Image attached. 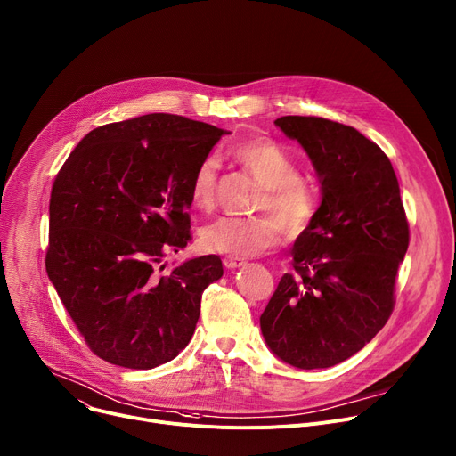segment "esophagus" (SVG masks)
I'll return each instance as SVG.
<instances>
[{"label":"esophagus","mask_w":456,"mask_h":456,"mask_svg":"<svg viewBox=\"0 0 456 456\" xmlns=\"http://www.w3.org/2000/svg\"><path fill=\"white\" fill-rule=\"evenodd\" d=\"M244 264H246V262L240 260V258H232V256L224 258V265H225L227 269H236V267H241Z\"/></svg>","instance_id":"obj_1"}]
</instances>
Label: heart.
Returning a JSON list of instances; mask_svg holds the SVG:
<instances>
[{"label":"heart","mask_w":456,"mask_h":456,"mask_svg":"<svg viewBox=\"0 0 456 456\" xmlns=\"http://www.w3.org/2000/svg\"><path fill=\"white\" fill-rule=\"evenodd\" d=\"M231 154L264 187L258 210L273 216L218 218L200 232V244L205 251L249 258L281 244L282 223L293 236L310 227L319 208V194L310 181L298 177V163L284 146L267 137H256L234 144ZM216 181L218 159L208 156L191 179V200L196 208L210 210L215 205Z\"/></svg>","instance_id":"obj_1"}]
</instances>
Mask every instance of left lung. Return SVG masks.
<instances>
[{"label":"left lung","mask_w":456,"mask_h":456,"mask_svg":"<svg viewBox=\"0 0 456 456\" xmlns=\"http://www.w3.org/2000/svg\"><path fill=\"white\" fill-rule=\"evenodd\" d=\"M308 154L321 183L310 227L260 315L265 345L291 367L328 369L352 357L385 326L409 248L398 177L383 150L321 117L275 120Z\"/></svg>","instance_id":"1"}]
</instances>
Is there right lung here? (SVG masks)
<instances>
[{"label": "right lung", "mask_w": 456, "mask_h": 456, "mask_svg": "<svg viewBox=\"0 0 456 456\" xmlns=\"http://www.w3.org/2000/svg\"><path fill=\"white\" fill-rule=\"evenodd\" d=\"M227 134L150 113L91 130L58 172L45 269L89 348L111 365L148 370L189 345L222 260L191 258L167 275L156 267L191 241V179Z\"/></svg>", "instance_id": "obj_1"}]
</instances>
